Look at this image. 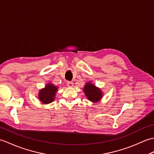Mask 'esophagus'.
<instances>
[{"instance_id": "esophagus-1", "label": "esophagus", "mask_w": 154, "mask_h": 154, "mask_svg": "<svg viewBox=\"0 0 154 154\" xmlns=\"http://www.w3.org/2000/svg\"><path fill=\"white\" fill-rule=\"evenodd\" d=\"M67 86H68V87H73L74 83L72 82L68 81V82H67Z\"/></svg>"}]
</instances>
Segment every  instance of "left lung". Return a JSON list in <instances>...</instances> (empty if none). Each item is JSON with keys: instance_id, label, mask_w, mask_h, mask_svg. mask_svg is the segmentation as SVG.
<instances>
[{"instance_id": "8db88e82", "label": "left lung", "mask_w": 154, "mask_h": 154, "mask_svg": "<svg viewBox=\"0 0 154 154\" xmlns=\"http://www.w3.org/2000/svg\"><path fill=\"white\" fill-rule=\"evenodd\" d=\"M84 91L85 95L91 101H98L101 98L102 93L101 90L90 83H87L84 88Z\"/></svg>"}]
</instances>
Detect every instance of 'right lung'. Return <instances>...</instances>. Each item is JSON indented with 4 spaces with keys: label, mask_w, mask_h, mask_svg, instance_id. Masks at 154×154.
<instances>
[{
    "label": "right lung",
    "mask_w": 154,
    "mask_h": 154,
    "mask_svg": "<svg viewBox=\"0 0 154 154\" xmlns=\"http://www.w3.org/2000/svg\"><path fill=\"white\" fill-rule=\"evenodd\" d=\"M57 91V87H55L52 84H48L45 86V88L40 90L39 97L42 103L47 104L52 102L54 99V95Z\"/></svg>",
    "instance_id": "1"
}]
</instances>
